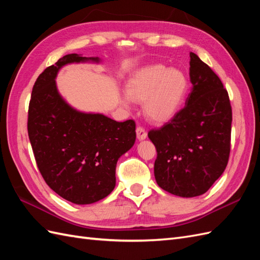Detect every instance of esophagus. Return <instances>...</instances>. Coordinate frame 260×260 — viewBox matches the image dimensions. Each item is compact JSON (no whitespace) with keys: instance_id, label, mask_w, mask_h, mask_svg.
Returning a JSON list of instances; mask_svg holds the SVG:
<instances>
[{"instance_id":"esophagus-1","label":"esophagus","mask_w":260,"mask_h":260,"mask_svg":"<svg viewBox=\"0 0 260 260\" xmlns=\"http://www.w3.org/2000/svg\"><path fill=\"white\" fill-rule=\"evenodd\" d=\"M136 135L138 141H144V139L147 137V133H146V131L143 127L139 126V127L136 128Z\"/></svg>"}]
</instances>
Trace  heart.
<instances>
[{
    "mask_svg": "<svg viewBox=\"0 0 260 260\" xmlns=\"http://www.w3.org/2000/svg\"><path fill=\"white\" fill-rule=\"evenodd\" d=\"M188 77L178 68L150 64L139 69L127 84L122 102H144V112L150 121L167 122L180 108L188 91Z\"/></svg>",
    "mask_w": 260,
    "mask_h": 260,
    "instance_id": "heart-1",
    "label": "heart"
}]
</instances>
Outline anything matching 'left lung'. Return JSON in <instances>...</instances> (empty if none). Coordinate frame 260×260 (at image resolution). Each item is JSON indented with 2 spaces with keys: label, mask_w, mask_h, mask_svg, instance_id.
Segmentation results:
<instances>
[{
  "label": "left lung",
  "mask_w": 260,
  "mask_h": 260,
  "mask_svg": "<svg viewBox=\"0 0 260 260\" xmlns=\"http://www.w3.org/2000/svg\"><path fill=\"white\" fill-rule=\"evenodd\" d=\"M190 81L192 88L184 108L162 127L148 133L157 149V184L182 198L205 193L222 176L231 149L228 91L193 52H190Z\"/></svg>",
  "instance_id": "obj_1"
}]
</instances>
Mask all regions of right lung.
I'll use <instances>...</instances> for the list:
<instances>
[{
  "label": "right lung",
  "instance_id": "1",
  "mask_svg": "<svg viewBox=\"0 0 260 260\" xmlns=\"http://www.w3.org/2000/svg\"><path fill=\"white\" fill-rule=\"evenodd\" d=\"M99 57L70 54L39 75L28 109V137L50 189L75 204H91L114 190L117 160L135 144L136 125L101 113L81 112L58 91L56 78L70 63H100Z\"/></svg>",
  "mask_w": 260,
  "mask_h": 260
}]
</instances>
